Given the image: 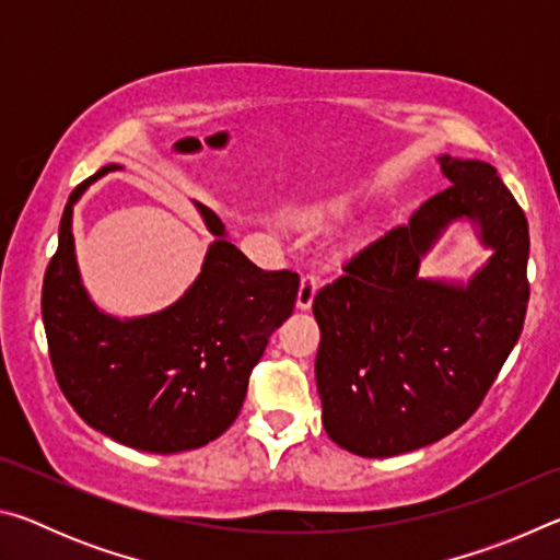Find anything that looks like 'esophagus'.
Segmentation results:
<instances>
[{"instance_id": "esophagus-1", "label": "esophagus", "mask_w": 560, "mask_h": 560, "mask_svg": "<svg viewBox=\"0 0 560 560\" xmlns=\"http://www.w3.org/2000/svg\"><path fill=\"white\" fill-rule=\"evenodd\" d=\"M316 289H318V273L316 271H306L301 277V287H299V308H311V303H314L316 296Z\"/></svg>"}]
</instances>
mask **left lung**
Instances as JSON below:
<instances>
[{
	"label": "left lung",
	"mask_w": 560,
	"mask_h": 560,
	"mask_svg": "<svg viewBox=\"0 0 560 560\" xmlns=\"http://www.w3.org/2000/svg\"><path fill=\"white\" fill-rule=\"evenodd\" d=\"M450 187L353 257L314 296L324 428L360 457H395L447 438L479 410L521 336L528 222L481 160L440 158ZM469 215L495 257L467 290L416 277L452 219Z\"/></svg>",
	"instance_id": "8db88e82"
}]
</instances>
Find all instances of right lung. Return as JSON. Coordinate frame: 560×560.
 Returning a JSON list of instances; mask_svg holds the SVG:
<instances>
[{
	"instance_id": "obj_1",
	"label": "right lung",
	"mask_w": 560,
	"mask_h": 560,
	"mask_svg": "<svg viewBox=\"0 0 560 560\" xmlns=\"http://www.w3.org/2000/svg\"><path fill=\"white\" fill-rule=\"evenodd\" d=\"M116 167H101L73 189L44 273L42 318L56 383L81 420L120 444L160 454L202 447L240 415L254 365L296 306L301 279L252 264L224 240L220 217L197 205L217 240L192 289L145 318L101 314L75 269L71 207Z\"/></svg>"
}]
</instances>
